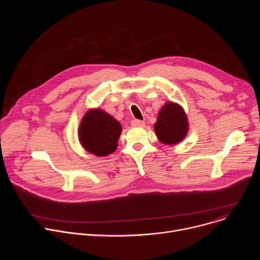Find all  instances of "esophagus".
I'll return each instance as SVG.
<instances>
[{
	"label": "esophagus",
	"mask_w": 260,
	"mask_h": 260,
	"mask_svg": "<svg viewBox=\"0 0 260 260\" xmlns=\"http://www.w3.org/2000/svg\"><path fill=\"white\" fill-rule=\"evenodd\" d=\"M132 125L135 126V127H142L145 125V122L142 121V120H137V119H134L132 121Z\"/></svg>",
	"instance_id": "obj_1"
}]
</instances>
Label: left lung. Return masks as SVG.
Returning a JSON list of instances; mask_svg holds the SVG:
<instances>
[{"label":"left lung","mask_w":260,"mask_h":260,"mask_svg":"<svg viewBox=\"0 0 260 260\" xmlns=\"http://www.w3.org/2000/svg\"><path fill=\"white\" fill-rule=\"evenodd\" d=\"M154 131L164 144L175 145L181 142L188 132V120L183 108L176 103H167L159 111Z\"/></svg>","instance_id":"left-lung-1"}]
</instances>
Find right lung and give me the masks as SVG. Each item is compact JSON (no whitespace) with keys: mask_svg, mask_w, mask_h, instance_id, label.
<instances>
[{"mask_svg":"<svg viewBox=\"0 0 260 260\" xmlns=\"http://www.w3.org/2000/svg\"><path fill=\"white\" fill-rule=\"evenodd\" d=\"M120 123L101 109L88 110L79 126V140L84 149L96 156H106L117 149Z\"/></svg>","mask_w":260,"mask_h":260,"instance_id":"right-lung-1","label":"right lung"}]
</instances>
